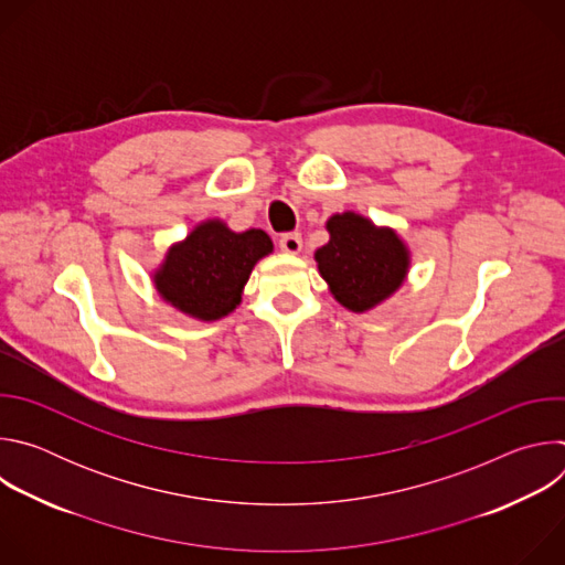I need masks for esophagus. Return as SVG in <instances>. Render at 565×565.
Returning <instances> with one entry per match:
<instances>
[{
  "label": "esophagus",
  "mask_w": 565,
  "mask_h": 565,
  "mask_svg": "<svg viewBox=\"0 0 565 565\" xmlns=\"http://www.w3.org/2000/svg\"><path fill=\"white\" fill-rule=\"evenodd\" d=\"M279 248L288 255H297L301 250V234L299 232H286L279 236Z\"/></svg>",
  "instance_id": "obj_1"
}]
</instances>
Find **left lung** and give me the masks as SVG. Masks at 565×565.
Here are the masks:
<instances>
[{"label":"left lung","mask_w":565,"mask_h":565,"mask_svg":"<svg viewBox=\"0 0 565 565\" xmlns=\"http://www.w3.org/2000/svg\"><path fill=\"white\" fill-rule=\"evenodd\" d=\"M331 241L315 253L321 277L335 299L362 312L386 299L407 275L409 257L393 230H377L360 214H335Z\"/></svg>","instance_id":"left-lung-1"}]
</instances>
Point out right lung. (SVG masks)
<instances>
[{"label":"right lung","instance_id":"right-lung-1","mask_svg":"<svg viewBox=\"0 0 565 565\" xmlns=\"http://www.w3.org/2000/svg\"><path fill=\"white\" fill-rule=\"evenodd\" d=\"M268 253L273 241L264 230L236 234L221 221H207L168 253L156 288L188 315L218 319L236 308L241 288Z\"/></svg>","mask_w":565,"mask_h":565}]
</instances>
